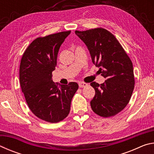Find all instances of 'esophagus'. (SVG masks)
<instances>
[{
    "label": "esophagus",
    "mask_w": 154,
    "mask_h": 154,
    "mask_svg": "<svg viewBox=\"0 0 154 154\" xmlns=\"http://www.w3.org/2000/svg\"><path fill=\"white\" fill-rule=\"evenodd\" d=\"M88 85V83H84V82H79V86L80 88H84V87H86Z\"/></svg>",
    "instance_id": "1"
}]
</instances>
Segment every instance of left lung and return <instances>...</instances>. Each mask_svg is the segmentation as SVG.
<instances>
[{
    "mask_svg": "<svg viewBox=\"0 0 154 154\" xmlns=\"http://www.w3.org/2000/svg\"><path fill=\"white\" fill-rule=\"evenodd\" d=\"M75 34L87 46L93 64L106 79L100 85L90 83L95 90L91 107L101 117L113 116L128 105L133 92L132 62L115 36L104 28L76 30Z\"/></svg>",
    "mask_w": 154,
    "mask_h": 154,
    "instance_id": "1",
    "label": "left lung"
}]
</instances>
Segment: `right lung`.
I'll return each instance as SVG.
<instances>
[{
	"instance_id": "right-lung-1",
	"label": "right lung",
	"mask_w": 154,
	"mask_h": 154,
	"mask_svg": "<svg viewBox=\"0 0 154 154\" xmlns=\"http://www.w3.org/2000/svg\"><path fill=\"white\" fill-rule=\"evenodd\" d=\"M71 31L34 40L23 54L20 82L31 111L38 118L57 123L66 118L72 98L79 88L76 82L58 88L52 80L59 49Z\"/></svg>"
}]
</instances>
